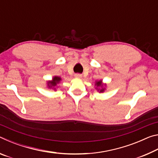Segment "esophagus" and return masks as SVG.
<instances>
[{
    "label": "esophagus",
    "instance_id": "esophagus-1",
    "mask_svg": "<svg viewBox=\"0 0 158 158\" xmlns=\"http://www.w3.org/2000/svg\"><path fill=\"white\" fill-rule=\"evenodd\" d=\"M75 77H77V78H81V74H75Z\"/></svg>",
    "mask_w": 158,
    "mask_h": 158
}]
</instances>
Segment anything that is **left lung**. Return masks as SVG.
<instances>
[{
    "label": "left lung",
    "instance_id": "8db88e82",
    "mask_svg": "<svg viewBox=\"0 0 158 158\" xmlns=\"http://www.w3.org/2000/svg\"><path fill=\"white\" fill-rule=\"evenodd\" d=\"M95 85H97L98 87H100V86H102V81H99L98 82H96ZM104 91V89H101L100 90V92H103Z\"/></svg>",
    "mask_w": 158,
    "mask_h": 158
}]
</instances>
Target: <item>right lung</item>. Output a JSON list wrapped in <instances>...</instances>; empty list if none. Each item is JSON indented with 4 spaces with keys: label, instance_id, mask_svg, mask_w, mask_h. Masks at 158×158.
<instances>
[{
    "label": "right lung",
    "instance_id": "right-lung-1",
    "mask_svg": "<svg viewBox=\"0 0 158 158\" xmlns=\"http://www.w3.org/2000/svg\"><path fill=\"white\" fill-rule=\"evenodd\" d=\"M60 77H53V81H51V82H49V86L50 87H52V86H56V84H58V83H59V81H60Z\"/></svg>",
    "mask_w": 158,
    "mask_h": 158
}]
</instances>
